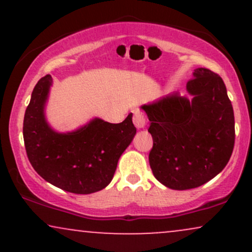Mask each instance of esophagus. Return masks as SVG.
Wrapping results in <instances>:
<instances>
[{
    "label": "esophagus",
    "mask_w": 252,
    "mask_h": 252,
    "mask_svg": "<svg viewBox=\"0 0 252 252\" xmlns=\"http://www.w3.org/2000/svg\"><path fill=\"white\" fill-rule=\"evenodd\" d=\"M132 122L137 129H143L146 126V117L141 111H135L134 117H132Z\"/></svg>",
    "instance_id": "obj_1"
}]
</instances>
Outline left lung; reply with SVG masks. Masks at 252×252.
<instances>
[{"label": "left lung", "mask_w": 252, "mask_h": 252, "mask_svg": "<svg viewBox=\"0 0 252 252\" xmlns=\"http://www.w3.org/2000/svg\"><path fill=\"white\" fill-rule=\"evenodd\" d=\"M186 90L190 97L175 92L141 106L150 122L153 174L176 190L195 189L218 175L235 146V116L221 78L195 68Z\"/></svg>", "instance_id": "8db88e82"}]
</instances>
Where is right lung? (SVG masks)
Instances as JSON below:
<instances>
[{
    "instance_id": "right-lung-1",
    "label": "right lung",
    "mask_w": 252,
    "mask_h": 252,
    "mask_svg": "<svg viewBox=\"0 0 252 252\" xmlns=\"http://www.w3.org/2000/svg\"><path fill=\"white\" fill-rule=\"evenodd\" d=\"M52 83L50 74L37 82L25 112L24 141L30 162L58 189L76 194L98 192L111 182L121 155L136 134L132 114L122 123L94 118L73 131L58 132L45 115Z\"/></svg>"
}]
</instances>
